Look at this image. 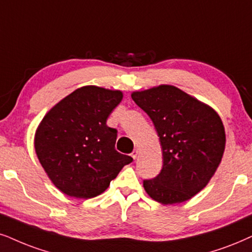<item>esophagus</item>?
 <instances>
[{
    "label": "esophagus",
    "instance_id": "34e87169",
    "mask_svg": "<svg viewBox=\"0 0 252 252\" xmlns=\"http://www.w3.org/2000/svg\"><path fill=\"white\" fill-rule=\"evenodd\" d=\"M138 154H139V152H138V150H133V151H132V154H131V157H132L133 159H136L137 157H138Z\"/></svg>",
    "mask_w": 252,
    "mask_h": 252
}]
</instances>
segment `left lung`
Here are the masks:
<instances>
[{"instance_id":"left-lung-1","label":"left lung","mask_w":252,"mask_h":252,"mask_svg":"<svg viewBox=\"0 0 252 252\" xmlns=\"http://www.w3.org/2000/svg\"><path fill=\"white\" fill-rule=\"evenodd\" d=\"M131 97L154 122L163 151V168L155 179L144 180L145 192L163 205L192 199L208 185L223 157L221 117L176 86L136 91Z\"/></svg>"}]
</instances>
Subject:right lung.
<instances>
[{"label":"right lung","mask_w":252,"mask_h":252,"mask_svg":"<svg viewBox=\"0 0 252 252\" xmlns=\"http://www.w3.org/2000/svg\"><path fill=\"white\" fill-rule=\"evenodd\" d=\"M122 98L121 91L84 86L55 104L38 124L36 155L60 192L78 199L100 195L132 161L116 151L117 130L107 126Z\"/></svg>","instance_id":"obj_1"}]
</instances>
